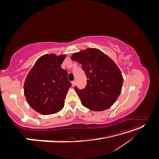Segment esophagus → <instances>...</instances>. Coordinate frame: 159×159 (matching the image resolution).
<instances>
[{"label":"esophagus","instance_id":"esophagus-1","mask_svg":"<svg viewBox=\"0 0 159 159\" xmlns=\"http://www.w3.org/2000/svg\"><path fill=\"white\" fill-rule=\"evenodd\" d=\"M71 84H72V87H74L75 85V81H73L71 82Z\"/></svg>","mask_w":159,"mask_h":159}]
</instances>
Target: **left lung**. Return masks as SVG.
<instances>
[{
    "instance_id": "1",
    "label": "left lung",
    "mask_w": 159,
    "mask_h": 159,
    "mask_svg": "<svg viewBox=\"0 0 159 159\" xmlns=\"http://www.w3.org/2000/svg\"><path fill=\"white\" fill-rule=\"evenodd\" d=\"M71 59L82 65L87 76V85L75 91L84 107L94 111L111 107L121 92L123 75L114 61L97 48L75 52Z\"/></svg>"
}]
</instances>
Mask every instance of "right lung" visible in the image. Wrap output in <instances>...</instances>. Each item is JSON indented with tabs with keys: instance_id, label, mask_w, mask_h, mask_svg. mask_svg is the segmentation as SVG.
<instances>
[{
	"instance_id": "obj_1",
	"label": "right lung",
	"mask_w": 159,
	"mask_h": 159,
	"mask_svg": "<svg viewBox=\"0 0 159 159\" xmlns=\"http://www.w3.org/2000/svg\"><path fill=\"white\" fill-rule=\"evenodd\" d=\"M66 54H44L38 58L28 72L24 93L28 105L42 115L59 112L71 86L68 72L61 68Z\"/></svg>"
}]
</instances>
